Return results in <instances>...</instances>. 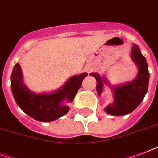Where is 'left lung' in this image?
<instances>
[{
    "label": "left lung",
    "instance_id": "8db88e82",
    "mask_svg": "<svg viewBox=\"0 0 158 158\" xmlns=\"http://www.w3.org/2000/svg\"><path fill=\"white\" fill-rule=\"evenodd\" d=\"M131 60L138 68L137 77L131 82L113 86V102L109 104L105 111L112 116H123L133 111L144 99L149 83V72L146 58L136 44L132 47ZM97 80L96 89L98 96L102 94L104 84H109L106 77L97 73H91Z\"/></svg>",
    "mask_w": 158,
    "mask_h": 158
}]
</instances>
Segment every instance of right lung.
I'll list each match as a JSON object with an SVG mask.
<instances>
[{
	"instance_id": "right-lung-1",
	"label": "right lung",
	"mask_w": 158,
	"mask_h": 158,
	"mask_svg": "<svg viewBox=\"0 0 158 158\" xmlns=\"http://www.w3.org/2000/svg\"><path fill=\"white\" fill-rule=\"evenodd\" d=\"M86 76V72L73 76L57 91L37 94L25 85L21 66L16 63L10 77V86L13 97L22 111L40 122H52L68 112L67 103L73 101Z\"/></svg>"
}]
</instances>
